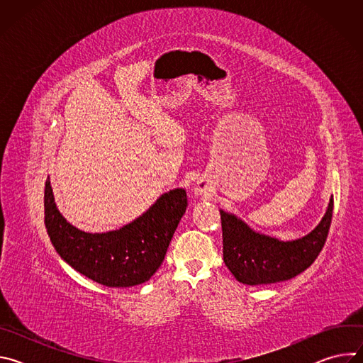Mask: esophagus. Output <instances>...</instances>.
I'll return each instance as SVG.
<instances>
[{"label":"esophagus","instance_id":"34e87169","mask_svg":"<svg viewBox=\"0 0 363 363\" xmlns=\"http://www.w3.org/2000/svg\"><path fill=\"white\" fill-rule=\"evenodd\" d=\"M205 191H206V188L202 186V185H198V186L195 188V194H196V195H203Z\"/></svg>","mask_w":363,"mask_h":363}]
</instances>
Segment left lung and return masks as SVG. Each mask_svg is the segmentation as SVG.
Returning <instances> with one entry per match:
<instances>
[{
  "label": "left lung",
  "mask_w": 363,
  "mask_h": 363,
  "mask_svg": "<svg viewBox=\"0 0 363 363\" xmlns=\"http://www.w3.org/2000/svg\"><path fill=\"white\" fill-rule=\"evenodd\" d=\"M332 213L333 196L315 230L301 238L283 241L257 233L237 216L220 210L224 263L242 284L258 286L290 280L318 258L328 238Z\"/></svg>",
  "instance_id": "8db88e82"
}]
</instances>
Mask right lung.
I'll return each instance as SVG.
<instances>
[{"label": "right lung", "mask_w": 363, "mask_h": 363, "mask_svg": "<svg viewBox=\"0 0 363 363\" xmlns=\"http://www.w3.org/2000/svg\"><path fill=\"white\" fill-rule=\"evenodd\" d=\"M186 205L185 189L175 188L122 228L93 234L60 214L47 178L44 224L51 244L76 272L108 287H132L147 281L161 267Z\"/></svg>", "instance_id": "add662e5"}]
</instances>
